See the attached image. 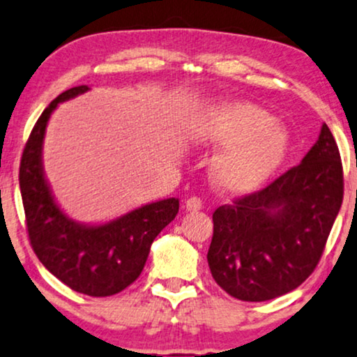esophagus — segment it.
<instances>
[{
  "label": "esophagus",
  "mask_w": 357,
  "mask_h": 357,
  "mask_svg": "<svg viewBox=\"0 0 357 357\" xmlns=\"http://www.w3.org/2000/svg\"><path fill=\"white\" fill-rule=\"evenodd\" d=\"M202 207V201L199 199V197H189V199L186 201V204H184V209H186L188 212H194V211H199Z\"/></svg>",
  "instance_id": "34e87169"
}]
</instances>
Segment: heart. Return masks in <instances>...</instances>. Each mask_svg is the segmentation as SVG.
Returning a JSON list of instances; mask_svg holds the SVG:
<instances>
[{
  "instance_id": "b5f03b06",
  "label": "heart",
  "mask_w": 357,
  "mask_h": 357,
  "mask_svg": "<svg viewBox=\"0 0 357 357\" xmlns=\"http://www.w3.org/2000/svg\"><path fill=\"white\" fill-rule=\"evenodd\" d=\"M197 146L222 148L211 163L214 186L227 194H250L264 186L285 161L287 130L264 108L222 102L206 108L189 125Z\"/></svg>"
}]
</instances>
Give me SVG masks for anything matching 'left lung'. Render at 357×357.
<instances>
[{"label": "left lung", "instance_id": "left-lung-1", "mask_svg": "<svg viewBox=\"0 0 357 357\" xmlns=\"http://www.w3.org/2000/svg\"><path fill=\"white\" fill-rule=\"evenodd\" d=\"M341 202L340 150L323 123L298 166L212 214L207 261L215 283L242 301L295 290L317 268Z\"/></svg>", "mask_w": 357, "mask_h": 357}]
</instances>
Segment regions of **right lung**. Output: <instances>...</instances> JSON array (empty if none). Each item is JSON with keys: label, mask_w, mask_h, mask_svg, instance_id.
Here are the masks:
<instances>
[{"label": "right lung", "mask_w": 357, "mask_h": 357, "mask_svg": "<svg viewBox=\"0 0 357 357\" xmlns=\"http://www.w3.org/2000/svg\"><path fill=\"white\" fill-rule=\"evenodd\" d=\"M87 90L79 85L62 92L36 121L22 151L20 188L29 241L40 264L74 291L110 296L139 277L153 241L176 218L179 201L150 202L103 224L77 222L61 209L44 173V137L59 103Z\"/></svg>", "instance_id": "obj_1"}]
</instances>
